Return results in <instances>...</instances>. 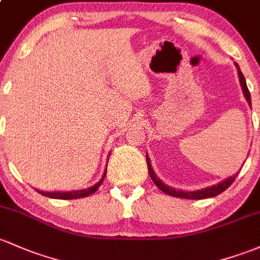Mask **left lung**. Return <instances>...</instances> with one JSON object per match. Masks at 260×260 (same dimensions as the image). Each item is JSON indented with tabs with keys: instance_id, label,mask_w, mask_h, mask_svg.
Segmentation results:
<instances>
[{
	"instance_id": "8db88e82",
	"label": "left lung",
	"mask_w": 260,
	"mask_h": 260,
	"mask_svg": "<svg viewBox=\"0 0 260 260\" xmlns=\"http://www.w3.org/2000/svg\"><path fill=\"white\" fill-rule=\"evenodd\" d=\"M234 64H236L237 72H238L239 83H241V86H242L243 95H244L245 100H247V103L249 104V107L252 108V102H250V93H249V90H248L247 83H245V79H244V75L242 74L241 68H239L238 64H237V63H234ZM146 162H147V169H149V174H150V177H151L152 182L155 183V185L157 186L158 188L161 189V191L165 192L166 194H170V196H172V197L187 198V200H203V198L218 196L219 193H222L223 191H225V189H227L228 187H230L232 183H233V181L236 180L237 175H238V172H237V174H234L233 176H230V177L224 178V180H222L220 182L216 183V185L203 187V188L194 189V191H185V189H176V188H174V187H171V186L166 185V183H164L162 181H161L160 178L157 177V175L155 174V171H153L151 162H150V157L147 155H146Z\"/></svg>"
}]
</instances>
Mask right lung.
Instances as JSON below:
<instances>
[{"label":"right lung","instance_id":"right-lung-1","mask_svg":"<svg viewBox=\"0 0 260 260\" xmlns=\"http://www.w3.org/2000/svg\"><path fill=\"white\" fill-rule=\"evenodd\" d=\"M105 175H107V169H105L104 175H103V177L100 178L99 182H96L95 185L88 187V188H84V189H75V191H64V192L63 191L44 192V191H40V189H37V192H40L41 194H43V196L46 197L57 198V200H75V198H83L86 196H90V194H93L94 192H96V189L99 188V186L102 185L103 181H104Z\"/></svg>","mask_w":260,"mask_h":260}]
</instances>
